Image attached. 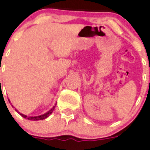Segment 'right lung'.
I'll list each match as a JSON object with an SVG mask.
<instances>
[{
	"instance_id": "right-lung-1",
	"label": "right lung",
	"mask_w": 150,
	"mask_h": 150,
	"mask_svg": "<svg viewBox=\"0 0 150 150\" xmlns=\"http://www.w3.org/2000/svg\"><path fill=\"white\" fill-rule=\"evenodd\" d=\"M8 101H10V100H8ZM56 104H55V106H53V107L51 108V110H49V111H48V112H46V113H44V114L40 115V116H26V115H24V114H22V113H21L18 112V111L16 109V108H15V111H16L17 112H18L19 113H20V114L21 115V116L23 117V118H27V119H28V120H43V119H45V118H47V117H49L50 116V114H51V113H52L53 111V110H54L55 107H56Z\"/></svg>"
}]
</instances>
